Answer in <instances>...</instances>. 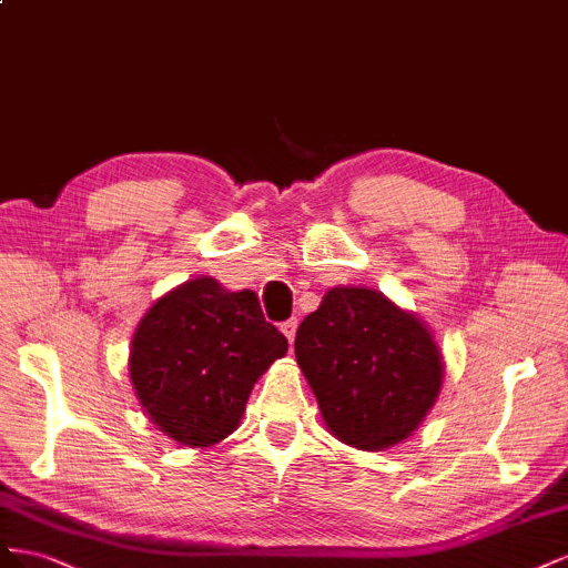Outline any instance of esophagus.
<instances>
[{
    "instance_id": "obj_1",
    "label": "esophagus",
    "mask_w": 568,
    "mask_h": 568,
    "mask_svg": "<svg viewBox=\"0 0 568 568\" xmlns=\"http://www.w3.org/2000/svg\"><path fill=\"white\" fill-rule=\"evenodd\" d=\"M281 331H283V335L287 337V343L293 345V343H295V335H297V318H290V321L281 323Z\"/></svg>"
}]
</instances>
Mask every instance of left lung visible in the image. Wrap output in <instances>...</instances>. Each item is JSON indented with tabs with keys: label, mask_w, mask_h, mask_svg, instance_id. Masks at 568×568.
Listing matches in <instances>:
<instances>
[{
	"label": "left lung",
	"mask_w": 568,
	"mask_h": 568,
	"mask_svg": "<svg viewBox=\"0 0 568 568\" xmlns=\"http://www.w3.org/2000/svg\"><path fill=\"white\" fill-rule=\"evenodd\" d=\"M295 356L331 435L364 452L407 440L443 390L430 328L374 287H331L300 323Z\"/></svg>",
	"instance_id": "1"
}]
</instances>
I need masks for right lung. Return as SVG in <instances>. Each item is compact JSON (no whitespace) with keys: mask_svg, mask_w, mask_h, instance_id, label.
Returning a JSON list of instances; mask_svg holds the SVG:
<instances>
[{"mask_svg":"<svg viewBox=\"0 0 568 568\" xmlns=\"http://www.w3.org/2000/svg\"><path fill=\"white\" fill-rule=\"evenodd\" d=\"M285 352V335L266 323L252 290L231 293L202 275L169 290L142 316L128 374L161 433L204 449L240 426L254 383Z\"/></svg>","mask_w":568,"mask_h":568,"instance_id":"right-lung-1","label":"right lung"}]
</instances>
